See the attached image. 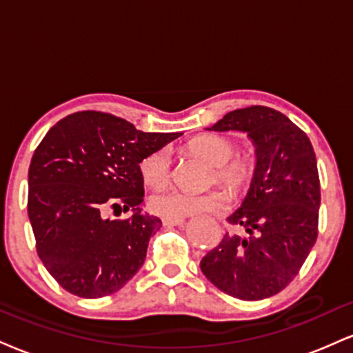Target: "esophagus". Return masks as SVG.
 Returning a JSON list of instances; mask_svg holds the SVG:
<instances>
[{
	"label": "esophagus",
	"instance_id": "esophagus-1",
	"mask_svg": "<svg viewBox=\"0 0 353 353\" xmlns=\"http://www.w3.org/2000/svg\"><path fill=\"white\" fill-rule=\"evenodd\" d=\"M184 223V217L182 219H171V217H163L164 227H176V225Z\"/></svg>",
	"mask_w": 353,
	"mask_h": 353
}]
</instances>
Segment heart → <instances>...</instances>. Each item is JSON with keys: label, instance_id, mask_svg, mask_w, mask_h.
<instances>
[{"label": "heart", "instance_id": "heart-1", "mask_svg": "<svg viewBox=\"0 0 353 353\" xmlns=\"http://www.w3.org/2000/svg\"><path fill=\"white\" fill-rule=\"evenodd\" d=\"M190 151L209 159L217 168V177L228 185L233 192H241L250 185L256 161L250 154H235V144L232 139L219 134H203L189 144ZM139 174L151 188H164L171 179V156L168 150H158L139 163ZM150 205L152 212L171 219H182L188 215L212 214L222 212L230 205V195L222 189H212L202 194L185 192L179 189H169L154 194Z\"/></svg>", "mask_w": 353, "mask_h": 353}]
</instances>
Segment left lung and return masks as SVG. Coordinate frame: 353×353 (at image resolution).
I'll use <instances>...</instances> for the list:
<instances>
[{
  "label": "left lung",
  "instance_id": "obj_1",
  "mask_svg": "<svg viewBox=\"0 0 353 353\" xmlns=\"http://www.w3.org/2000/svg\"><path fill=\"white\" fill-rule=\"evenodd\" d=\"M210 131L252 139L256 171L246 197L228 217L245 235L225 233L201 261L205 278L243 301L278 294L299 273L317 239L321 182L307 134L268 107L233 110Z\"/></svg>",
  "mask_w": 353,
  "mask_h": 353
}]
</instances>
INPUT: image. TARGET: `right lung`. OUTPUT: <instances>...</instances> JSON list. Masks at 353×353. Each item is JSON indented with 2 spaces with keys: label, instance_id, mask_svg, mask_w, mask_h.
Wrapping results in <instances>:
<instances>
[{
  "label": "right lung",
  "instance_id": "right-lung-1",
  "mask_svg": "<svg viewBox=\"0 0 353 353\" xmlns=\"http://www.w3.org/2000/svg\"><path fill=\"white\" fill-rule=\"evenodd\" d=\"M182 133H144L101 112H77L48 131L28 174V215L46 270L79 298H103L141 268L151 235L163 227L143 214L139 163ZM107 206L134 210L103 217Z\"/></svg>",
  "mask_w": 353,
  "mask_h": 353
}]
</instances>
